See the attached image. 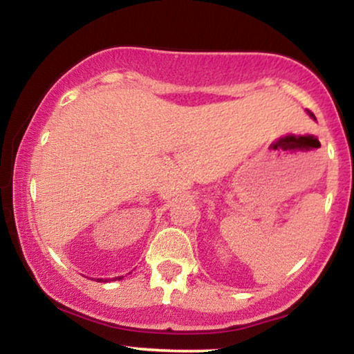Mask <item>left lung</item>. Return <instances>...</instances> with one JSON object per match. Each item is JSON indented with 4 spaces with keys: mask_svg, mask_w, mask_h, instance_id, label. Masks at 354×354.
I'll use <instances>...</instances> for the list:
<instances>
[{
    "mask_svg": "<svg viewBox=\"0 0 354 354\" xmlns=\"http://www.w3.org/2000/svg\"><path fill=\"white\" fill-rule=\"evenodd\" d=\"M308 113H309V115H310V116H313V118H314V120H315V116L313 115V113H310V111H308Z\"/></svg>",
    "mask_w": 354,
    "mask_h": 354,
    "instance_id": "8db88e82",
    "label": "left lung"
}]
</instances>
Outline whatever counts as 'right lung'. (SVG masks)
Segmentation results:
<instances>
[{"label":"right lung","instance_id":"obj_1","mask_svg":"<svg viewBox=\"0 0 354 354\" xmlns=\"http://www.w3.org/2000/svg\"><path fill=\"white\" fill-rule=\"evenodd\" d=\"M118 279H120V280H121V277H118ZM98 281H100V280H98Z\"/></svg>","mask_w":354,"mask_h":354}]
</instances>
